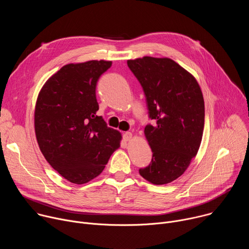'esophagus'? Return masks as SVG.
I'll list each match as a JSON object with an SVG mask.
<instances>
[{
	"instance_id": "esophagus-1",
	"label": "esophagus",
	"mask_w": 249,
	"mask_h": 249,
	"mask_svg": "<svg viewBox=\"0 0 249 249\" xmlns=\"http://www.w3.org/2000/svg\"><path fill=\"white\" fill-rule=\"evenodd\" d=\"M132 133L131 132H126V133H124L123 134V140L125 141V142H128V141H130L131 139H132Z\"/></svg>"
}]
</instances>
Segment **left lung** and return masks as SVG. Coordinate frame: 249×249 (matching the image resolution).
<instances>
[{
  "mask_svg": "<svg viewBox=\"0 0 249 249\" xmlns=\"http://www.w3.org/2000/svg\"><path fill=\"white\" fill-rule=\"evenodd\" d=\"M127 65L143 88L150 119L156 120L145 127L152 161L139 172L153 184L169 183L183 174L199 150L205 120L201 89L168 58L146 56Z\"/></svg>",
  "mask_w": 249,
  "mask_h": 249,
  "instance_id": "1",
  "label": "left lung"
}]
</instances>
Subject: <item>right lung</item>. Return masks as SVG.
I'll use <instances>...</instances> for the list:
<instances>
[{
  "label": "right lung",
  "mask_w": 249,
  "mask_h": 249,
  "mask_svg": "<svg viewBox=\"0 0 249 249\" xmlns=\"http://www.w3.org/2000/svg\"><path fill=\"white\" fill-rule=\"evenodd\" d=\"M111 61L68 64L41 89L35 135L46 160L65 179L84 184L99 175L120 147L121 134L96 115V85Z\"/></svg>",
  "instance_id": "right-lung-1"
}]
</instances>
